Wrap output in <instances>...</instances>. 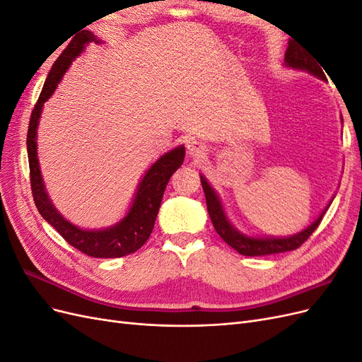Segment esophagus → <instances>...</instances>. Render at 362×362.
<instances>
[{
  "label": "esophagus",
  "mask_w": 362,
  "mask_h": 362,
  "mask_svg": "<svg viewBox=\"0 0 362 362\" xmlns=\"http://www.w3.org/2000/svg\"><path fill=\"white\" fill-rule=\"evenodd\" d=\"M187 151L190 156H201V154H204V146L199 140L192 139L187 144Z\"/></svg>",
  "instance_id": "esophagus-1"
}]
</instances>
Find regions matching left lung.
<instances>
[{"mask_svg":"<svg viewBox=\"0 0 362 362\" xmlns=\"http://www.w3.org/2000/svg\"><path fill=\"white\" fill-rule=\"evenodd\" d=\"M286 63H287V66L305 69L317 76H320L322 80H326L323 69L320 66H317V60H314V57H311L310 54L306 52L302 47H299L294 40H290V43H288V48L286 52ZM201 182H202V189H204L205 199H206V210H208V214H210V218H211L216 233L222 237V240L226 245L235 249L238 254L246 255V257L272 255V254H281V252L298 249L315 231L317 226L320 225L322 218L326 213V210H325L313 225L303 229L302 233L291 235V237H284V238L247 237L240 231H237V229L231 225V222L228 221L221 201H218L217 194L214 193V190L210 187V184L206 182V180L202 177V175H201Z\"/></svg>","mask_w":362,"mask_h":362,"instance_id":"obj_1","label":"left lung"}]
</instances>
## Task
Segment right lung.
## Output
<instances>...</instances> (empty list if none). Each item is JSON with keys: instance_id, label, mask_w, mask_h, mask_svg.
<instances>
[{"instance_id": "obj_1", "label": "right lung", "mask_w": 362, "mask_h": 362, "mask_svg": "<svg viewBox=\"0 0 362 362\" xmlns=\"http://www.w3.org/2000/svg\"><path fill=\"white\" fill-rule=\"evenodd\" d=\"M93 40L98 42L90 31H80L69 42V45L63 49L59 59L54 62L48 78L42 87L39 100L31 112L27 133L30 184L33 199H35L39 213L71 246L93 258H120L134 254L137 249L148 242L152 229H154L164 189H166L172 173L182 164L185 149L184 146L175 148L152 164V168L146 172L139 185L134 202L131 205L128 214L112 228L100 229V231H87V229H81L68 222L54 208L48 199L45 187H43L42 175L39 170L36 152V128L43 103L56 90L59 81L62 80L63 74L66 72L71 62L76 56H80L84 43Z\"/></svg>"}]
</instances>
